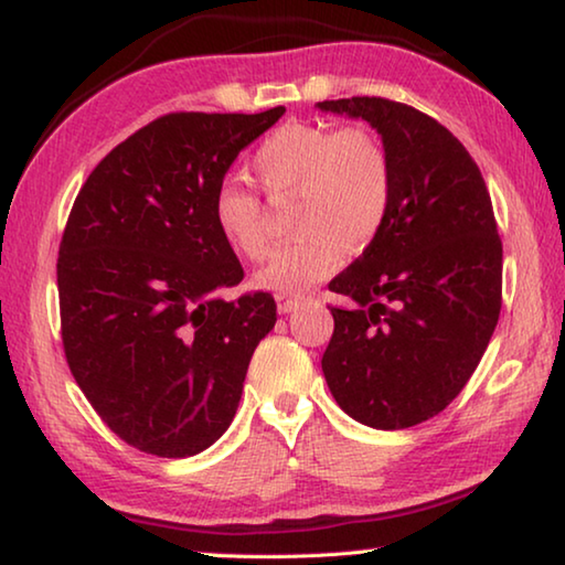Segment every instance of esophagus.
Listing matches in <instances>:
<instances>
[{
    "label": "esophagus",
    "instance_id": "esophagus-1",
    "mask_svg": "<svg viewBox=\"0 0 565 565\" xmlns=\"http://www.w3.org/2000/svg\"><path fill=\"white\" fill-rule=\"evenodd\" d=\"M306 299L303 296H286V294H276V309L279 313H289L294 309H299Z\"/></svg>",
    "mask_w": 565,
    "mask_h": 565
}]
</instances>
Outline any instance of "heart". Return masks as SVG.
<instances>
[{
    "mask_svg": "<svg viewBox=\"0 0 565 565\" xmlns=\"http://www.w3.org/2000/svg\"><path fill=\"white\" fill-rule=\"evenodd\" d=\"M269 202H296L301 238L256 271L259 289L296 296L339 271L343 256L361 254L384 232L394 199L391 157L366 127L291 121L271 131L252 157ZM216 232L236 254L262 262L271 252L264 199L242 181H222L212 199Z\"/></svg>",
    "mask_w": 565,
    "mask_h": 565,
    "instance_id": "b5f03b06",
    "label": "heart"
}]
</instances>
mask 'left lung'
I'll return each mask as SVG.
<instances>
[{
    "mask_svg": "<svg viewBox=\"0 0 565 565\" xmlns=\"http://www.w3.org/2000/svg\"><path fill=\"white\" fill-rule=\"evenodd\" d=\"M366 119L394 169L384 232L329 284L321 369L337 404L381 431L424 424L451 404L501 313L503 246L481 169L434 117L384 97L319 102Z\"/></svg>",
    "mask_w": 565,
    "mask_h": 565,
    "instance_id": "obj_1",
    "label": "left lung"
}]
</instances>
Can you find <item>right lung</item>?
Instances as JSON below:
<instances>
[{
    "label": "right lung",
    "instance_id": "obj_1",
    "mask_svg": "<svg viewBox=\"0 0 565 565\" xmlns=\"http://www.w3.org/2000/svg\"><path fill=\"white\" fill-rule=\"evenodd\" d=\"M284 111L164 114L114 147L74 199L56 259L64 356L99 418L139 451L212 446L274 329L269 291L224 299L244 269L212 199Z\"/></svg>",
    "mask_w": 565,
    "mask_h": 565
}]
</instances>
